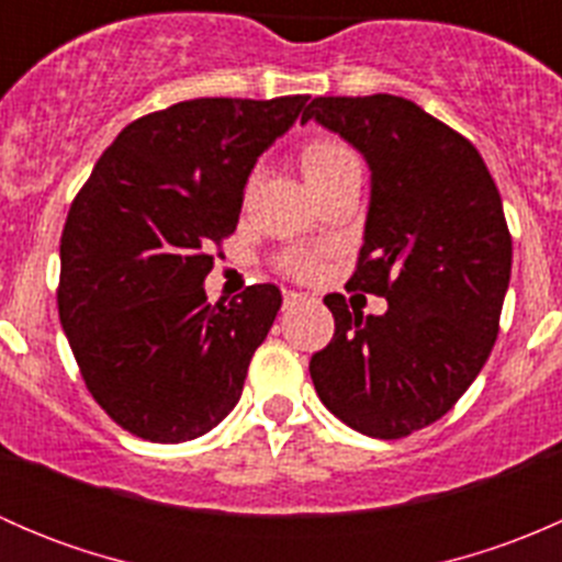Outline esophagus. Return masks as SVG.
Wrapping results in <instances>:
<instances>
[{
	"mask_svg": "<svg viewBox=\"0 0 562 562\" xmlns=\"http://www.w3.org/2000/svg\"><path fill=\"white\" fill-rule=\"evenodd\" d=\"M282 302H285V307H296V304H304V302H307V293L285 291V293H282Z\"/></svg>",
	"mask_w": 562,
	"mask_h": 562,
	"instance_id": "esophagus-1",
	"label": "esophagus"
}]
</instances>
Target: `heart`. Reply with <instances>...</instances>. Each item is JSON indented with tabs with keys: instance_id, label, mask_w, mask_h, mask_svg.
Listing matches in <instances>:
<instances>
[{
	"instance_id": "heart-1",
	"label": "heart",
	"mask_w": 562,
	"mask_h": 562,
	"mask_svg": "<svg viewBox=\"0 0 562 562\" xmlns=\"http://www.w3.org/2000/svg\"><path fill=\"white\" fill-rule=\"evenodd\" d=\"M299 162H302V173L310 187L348 171V168H359V157L353 155V149L337 138L307 140L302 155H299ZM282 269L296 277H313L317 271V260L313 252H288L282 258Z\"/></svg>"
}]
</instances>
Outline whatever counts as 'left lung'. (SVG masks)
Returning <instances> with one entry per match:
<instances>
[{
  "instance_id": "8db88e82",
  "label": "left lung",
  "mask_w": 562,
  "mask_h": 562,
  "mask_svg": "<svg viewBox=\"0 0 562 562\" xmlns=\"http://www.w3.org/2000/svg\"><path fill=\"white\" fill-rule=\"evenodd\" d=\"M310 119L370 166L348 285L389 302L383 315H364L328 293L334 337L310 375L356 432L405 438L446 416L492 353L512 277L501 192L468 138L405 98H315Z\"/></svg>"
}]
</instances>
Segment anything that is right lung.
<instances>
[{"instance_id": "1", "label": "right lung", "mask_w": 562, "mask_h": 562, "mask_svg": "<svg viewBox=\"0 0 562 562\" xmlns=\"http://www.w3.org/2000/svg\"><path fill=\"white\" fill-rule=\"evenodd\" d=\"M307 100L201 98L135 119L72 201L59 321L87 389L127 432L184 443L239 402L282 293L249 285L212 307L203 280L255 162Z\"/></svg>"}]
</instances>
